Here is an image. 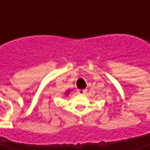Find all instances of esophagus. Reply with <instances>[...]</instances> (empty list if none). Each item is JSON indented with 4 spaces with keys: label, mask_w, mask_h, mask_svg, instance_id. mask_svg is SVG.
Listing matches in <instances>:
<instances>
[{
    "label": "esophagus",
    "mask_w": 150,
    "mask_h": 150,
    "mask_svg": "<svg viewBox=\"0 0 150 150\" xmlns=\"http://www.w3.org/2000/svg\"><path fill=\"white\" fill-rule=\"evenodd\" d=\"M78 93L79 94H81V95H83L85 94L86 93H87V90L86 89H79L78 90Z\"/></svg>",
    "instance_id": "obj_1"
}]
</instances>
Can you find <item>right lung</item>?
Listing matches in <instances>:
<instances>
[{
  "instance_id": "add662e5",
  "label": "right lung",
  "mask_w": 150,
  "mask_h": 150,
  "mask_svg": "<svg viewBox=\"0 0 150 150\" xmlns=\"http://www.w3.org/2000/svg\"><path fill=\"white\" fill-rule=\"evenodd\" d=\"M69 93H70V90H67V92H66V93H64V94H66V95H67V94H68Z\"/></svg>"
}]
</instances>
